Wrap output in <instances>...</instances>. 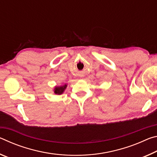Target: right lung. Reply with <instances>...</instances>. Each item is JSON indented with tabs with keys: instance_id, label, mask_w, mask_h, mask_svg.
<instances>
[{
	"instance_id": "1",
	"label": "right lung",
	"mask_w": 157,
	"mask_h": 157,
	"mask_svg": "<svg viewBox=\"0 0 157 157\" xmlns=\"http://www.w3.org/2000/svg\"><path fill=\"white\" fill-rule=\"evenodd\" d=\"M66 86H67V85L66 84H64L63 85V86H56L54 89V93L55 94H58V95L62 94H63V92L64 91Z\"/></svg>"
}]
</instances>
